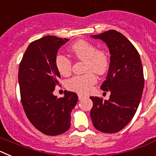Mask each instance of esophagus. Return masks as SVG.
Wrapping results in <instances>:
<instances>
[{"label":"esophagus","instance_id":"esophagus-1","mask_svg":"<svg viewBox=\"0 0 156 156\" xmlns=\"http://www.w3.org/2000/svg\"><path fill=\"white\" fill-rule=\"evenodd\" d=\"M84 97H85L84 95L80 94H78V98H79L80 100H81V99H83V98H84Z\"/></svg>","mask_w":156,"mask_h":156}]
</instances>
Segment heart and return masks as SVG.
Instances as JSON below:
<instances>
[{"label":"heart","instance_id":"b5f03b06","mask_svg":"<svg viewBox=\"0 0 156 156\" xmlns=\"http://www.w3.org/2000/svg\"><path fill=\"white\" fill-rule=\"evenodd\" d=\"M69 51L77 60L84 61V75L76 76L66 82V87L69 90L85 94L90 90L97 82L96 73H105L109 66V56L104 49H98L96 45L89 41L80 40L69 48ZM55 66L58 73L63 76H69L72 73L73 62L62 55L55 58Z\"/></svg>","mask_w":156,"mask_h":156}]
</instances>
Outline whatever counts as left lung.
Listing matches in <instances>:
<instances>
[{
	"label": "left lung",
	"instance_id": "8db88e82",
	"mask_svg": "<svg viewBox=\"0 0 156 156\" xmlns=\"http://www.w3.org/2000/svg\"><path fill=\"white\" fill-rule=\"evenodd\" d=\"M91 37L102 40L109 48V69L101 89L111 94L108 100L90 96V118L99 131L116 133L130 122L138 108L144 84L142 64L137 49L121 33L110 30Z\"/></svg>",
	"mask_w": 156,
	"mask_h": 156
}]
</instances>
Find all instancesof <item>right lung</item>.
Listing matches in <instances>:
<instances>
[{
    "label": "right lung",
    "instance_id": "add662e5",
    "mask_svg": "<svg viewBox=\"0 0 156 156\" xmlns=\"http://www.w3.org/2000/svg\"><path fill=\"white\" fill-rule=\"evenodd\" d=\"M69 40L55 36L36 40L30 43L19 64V83L25 113L38 130L49 136L69 129L70 114L78 101L74 92H66L59 98L53 95L61 78L55 58Z\"/></svg>",
    "mask_w": 156,
    "mask_h": 156
}]
</instances>
